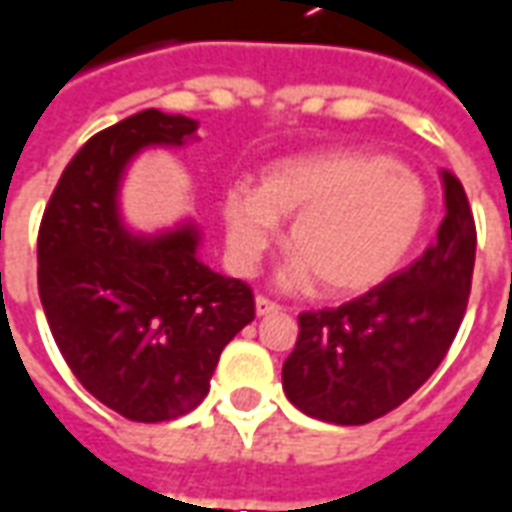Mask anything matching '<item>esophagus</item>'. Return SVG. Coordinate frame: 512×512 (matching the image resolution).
<instances>
[{"label":"esophagus","mask_w":512,"mask_h":512,"mask_svg":"<svg viewBox=\"0 0 512 512\" xmlns=\"http://www.w3.org/2000/svg\"><path fill=\"white\" fill-rule=\"evenodd\" d=\"M255 310L257 315H271V312H279L282 307H279L277 301H271L268 296H257L255 299Z\"/></svg>","instance_id":"34e87169"}]
</instances>
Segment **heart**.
Listing matches in <instances>:
<instances>
[{"label":"heart","instance_id":"heart-1","mask_svg":"<svg viewBox=\"0 0 512 512\" xmlns=\"http://www.w3.org/2000/svg\"><path fill=\"white\" fill-rule=\"evenodd\" d=\"M290 215V277L312 279L318 293L343 299L376 288L400 268L422 235L428 194L411 169L384 153L329 150L279 161L257 189L224 191L222 219L235 266H255L277 235V219Z\"/></svg>","mask_w":512,"mask_h":512}]
</instances>
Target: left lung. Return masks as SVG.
Instances as JSON below:
<instances>
[{"label":"left lung","instance_id":"obj_1","mask_svg":"<svg viewBox=\"0 0 512 512\" xmlns=\"http://www.w3.org/2000/svg\"><path fill=\"white\" fill-rule=\"evenodd\" d=\"M444 197L436 241L411 266L359 299L299 315L282 386L304 414L367 425L406 403L447 356L469 304L477 227L452 172Z\"/></svg>","mask_w":512,"mask_h":512}]
</instances>
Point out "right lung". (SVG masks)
I'll return each instance as SVG.
<instances>
[{
    "label": "right lung",
    "instance_id": "1",
    "mask_svg": "<svg viewBox=\"0 0 512 512\" xmlns=\"http://www.w3.org/2000/svg\"><path fill=\"white\" fill-rule=\"evenodd\" d=\"M197 123L145 109L90 136L62 169L38 230V290L79 384L131 422H167L208 395L224 345L255 318L241 279L197 257V233L131 238L117 180L139 147L183 145Z\"/></svg>",
    "mask_w": 512,
    "mask_h": 512
}]
</instances>
